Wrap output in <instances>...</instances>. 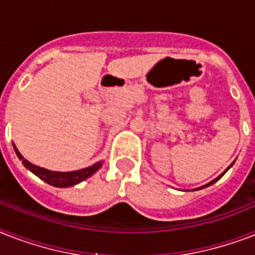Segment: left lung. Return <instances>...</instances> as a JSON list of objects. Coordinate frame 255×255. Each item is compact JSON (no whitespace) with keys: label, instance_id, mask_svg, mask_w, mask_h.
<instances>
[{"label":"left lung","instance_id":"obj_1","mask_svg":"<svg viewBox=\"0 0 255 255\" xmlns=\"http://www.w3.org/2000/svg\"><path fill=\"white\" fill-rule=\"evenodd\" d=\"M232 165H233V163H232ZM232 165H231V166H232ZM231 166H229V167H231ZM229 167H228V169H229ZM228 169H227V170H228ZM227 170H225V171H227ZM225 171H224V173H225ZM224 173H223V174H224ZM223 174H221L220 177H217L216 179H214V181H212V182H210V183H207L206 186H203V187H199V188H204V187H207V186H211V185H212V183H215V182H216V181H219V179H220V178L223 177Z\"/></svg>","mask_w":255,"mask_h":255}]
</instances>
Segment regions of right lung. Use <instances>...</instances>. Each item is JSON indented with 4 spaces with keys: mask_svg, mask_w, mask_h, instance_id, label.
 Wrapping results in <instances>:
<instances>
[{
    "mask_svg": "<svg viewBox=\"0 0 255 255\" xmlns=\"http://www.w3.org/2000/svg\"><path fill=\"white\" fill-rule=\"evenodd\" d=\"M14 150H15L16 156L19 157L22 160V163L30 171H32L35 175H38L40 179H43L44 182H47L48 185L55 186V187H69V186H74L80 183V182L85 181L86 178H89L90 175H93L95 171L98 170L99 167L102 166V163L97 162L94 163L93 166L85 167V169H81V170L76 171H67V173H61V171H51L47 170V169H43V167H39L36 165H32L31 162H28L27 160H24L22 154L18 152V149L14 145Z\"/></svg>",
    "mask_w": 255,
    "mask_h": 255,
    "instance_id": "right-lung-1",
    "label": "right lung"
}]
</instances>
